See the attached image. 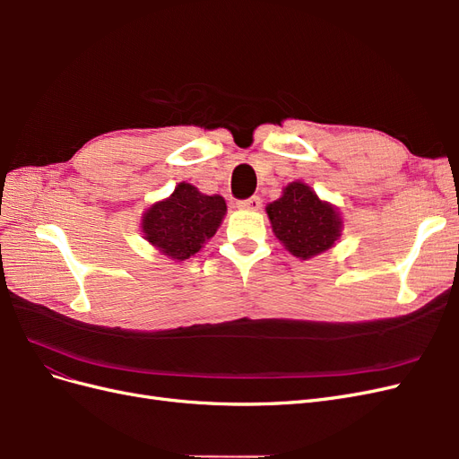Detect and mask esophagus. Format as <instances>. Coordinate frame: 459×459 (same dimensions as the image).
I'll return each mask as SVG.
<instances>
[{
  "label": "esophagus",
  "mask_w": 459,
  "mask_h": 459,
  "mask_svg": "<svg viewBox=\"0 0 459 459\" xmlns=\"http://www.w3.org/2000/svg\"><path fill=\"white\" fill-rule=\"evenodd\" d=\"M238 206H239V208H243V211H260L262 199H260V197L245 199V201H239V203H238Z\"/></svg>",
  "instance_id": "34e87169"
}]
</instances>
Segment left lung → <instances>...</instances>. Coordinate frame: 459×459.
Returning a JSON list of instances; mask_svg holds the SVG:
<instances>
[{"label":"left lung","mask_w":459,"mask_h":459,"mask_svg":"<svg viewBox=\"0 0 459 459\" xmlns=\"http://www.w3.org/2000/svg\"><path fill=\"white\" fill-rule=\"evenodd\" d=\"M272 231L287 251L310 260L335 247L342 231L339 208L322 201L304 182H290L281 197L266 206Z\"/></svg>","instance_id":"8db88e82"}]
</instances>
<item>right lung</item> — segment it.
<instances>
[{
	"label": "right lung",
	"instance_id": "add662e5",
	"mask_svg": "<svg viewBox=\"0 0 459 459\" xmlns=\"http://www.w3.org/2000/svg\"><path fill=\"white\" fill-rule=\"evenodd\" d=\"M226 212L221 195H204L195 186L179 182L170 197L145 208L140 228L143 239L160 255L184 262L218 231Z\"/></svg>",
	"mask_w": 459,
	"mask_h": 459
}]
</instances>
